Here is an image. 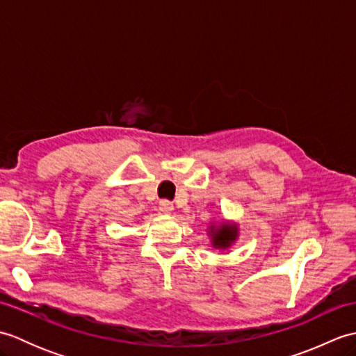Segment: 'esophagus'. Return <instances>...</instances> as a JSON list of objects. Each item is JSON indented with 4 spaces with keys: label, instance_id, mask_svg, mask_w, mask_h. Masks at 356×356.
<instances>
[{
    "label": "esophagus",
    "instance_id": "obj_1",
    "mask_svg": "<svg viewBox=\"0 0 356 356\" xmlns=\"http://www.w3.org/2000/svg\"><path fill=\"white\" fill-rule=\"evenodd\" d=\"M159 209H161V213L163 214H171L174 211V205L168 200H162L161 205H159Z\"/></svg>",
    "mask_w": 356,
    "mask_h": 356
}]
</instances>
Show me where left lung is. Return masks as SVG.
I'll return each mask as SVG.
<instances>
[{"label": "left lung", "mask_w": 356, "mask_h": 356, "mask_svg": "<svg viewBox=\"0 0 356 356\" xmlns=\"http://www.w3.org/2000/svg\"><path fill=\"white\" fill-rule=\"evenodd\" d=\"M208 236L211 237L213 248L228 249L232 243H236L238 237V226L231 222H220L218 225L213 223L208 229Z\"/></svg>", "instance_id": "8db88e82"}]
</instances>
